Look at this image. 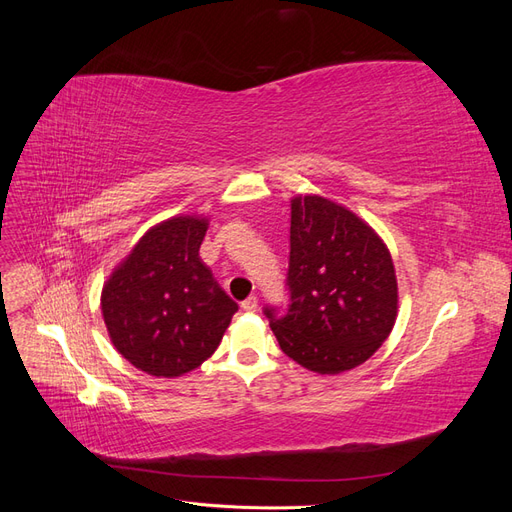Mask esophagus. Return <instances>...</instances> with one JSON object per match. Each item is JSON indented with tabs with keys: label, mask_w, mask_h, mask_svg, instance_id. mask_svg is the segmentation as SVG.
<instances>
[{
	"label": "esophagus",
	"mask_w": 512,
	"mask_h": 512,
	"mask_svg": "<svg viewBox=\"0 0 512 512\" xmlns=\"http://www.w3.org/2000/svg\"><path fill=\"white\" fill-rule=\"evenodd\" d=\"M241 307H243V312H256V309H258V299H256V297L245 299V301L241 303Z\"/></svg>",
	"instance_id": "1"
}]
</instances>
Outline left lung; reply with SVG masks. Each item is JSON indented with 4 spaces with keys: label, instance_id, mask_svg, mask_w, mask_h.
<instances>
[{
    "label": "left lung",
    "instance_id": "obj_1",
    "mask_svg": "<svg viewBox=\"0 0 512 512\" xmlns=\"http://www.w3.org/2000/svg\"><path fill=\"white\" fill-rule=\"evenodd\" d=\"M290 307L265 309L284 354L320 376L363 365L397 320L389 247L348 207L320 194L290 200Z\"/></svg>",
    "mask_w": 512,
    "mask_h": 512
}]
</instances>
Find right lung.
Returning a JSON list of instances; mask_svg holds the SVG:
<instances>
[{
	"mask_svg": "<svg viewBox=\"0 0 512 512\" xmlns=\"http://www.w3.org/2000/svg\"><path fill=\"white\" fill-rule=\"evenodd\" d=\"M207 228L205 215L151 226L102 286L108 337L149 376L177 378L203 365L239 309L198 254Z\"/></svg>",
	"mask_w": 512,
	"mask_h": 512,
	"instance_id": "add662e5",
	"label": "right lung"
}]
</instances>
